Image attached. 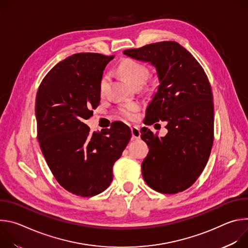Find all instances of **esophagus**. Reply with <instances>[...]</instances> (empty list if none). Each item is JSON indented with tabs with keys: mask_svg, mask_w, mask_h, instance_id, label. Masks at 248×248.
I'll return each instance as SVG.
<instances>
[{
	"mask_svg": "<svg viewBox=\"0 0 248 248\" xmlns=\"http://www.w3.org/2000/svg\"><path fill=\"white\" fill-rule=\"evenodd\" d=\"M131 134H132L133 139H139L140 136H141L140 129L137 126H132L131 127Z\"/></svg>",
	"mask_w": 248,
	"mask_h": 248,
	"instance_id": "1",
	"label": "esophagus"
}]
</instances>
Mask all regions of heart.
Masks as SVG:
<instances>
[{
	"instance_id": "b5f03b06",
	"label": "heart",
	"mask_w": 248,
	"mask_h": 248,
	"mask_svg": "<svg viewBox=\"0 0 248 248\" xmlns=\"http://www.w3.org/2000/svg\"><path fill=\"white\" fill-rule=\"evenodd\" d=\"M119 72L133 87L136 85H143V83L149 77L148 68L144 64L131 59H124L121 62V63L119 64ZM107 76L102 78L100 83L101 92L104 91L106 85H107ZM138 109L139 106L136 103H129L121 106L118 109V113L125 119L132 120L135 118V113Z\"/></svg>"
}]
</instances>
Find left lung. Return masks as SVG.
<instances>
[{"mask_svg": "<svg viewBox=\"0 0 248 248\" xmlns=\"http://www.w3.org/2000/svg\"><path fill=\"white\" fill-rule=\"evenodd\" d=\"M124 54L156 67L160 84L146 109L145 124L167 122L164 137L147 127L140 131L149 146L141 164L143 179L161 193L184 191L203 171L213 146L214 103L208 78L196 59L174 41Z\"/></svg>", "mask_w": 248, "mask_h": 248, "instance_id": "8db88e82", "label": "left lung"}]
</instances>
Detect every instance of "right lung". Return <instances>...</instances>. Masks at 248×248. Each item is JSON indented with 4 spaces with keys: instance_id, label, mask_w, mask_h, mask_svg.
Masks as SVG:
<instances>
[{
    "instance_id": "add662e5",
    "label": "right lung",
    "mask_w": 248,
    "mask_h": 248,
    "mask_svg": "<svg viewBox=\"0 0 248 248\" xmlns=\"http://www.w3.org/2000/svg\"><path fill=\"white\" fill-rule=\"evenodd\" d=\"M114 57L70 56L46 75L36 95L37 138L47 165L64 189L82 197L109 187L113 166L131 137L121 122L93 133L83 123L99 106L103 72Z\"/></svg>"
}]
</instances>
